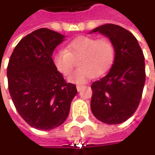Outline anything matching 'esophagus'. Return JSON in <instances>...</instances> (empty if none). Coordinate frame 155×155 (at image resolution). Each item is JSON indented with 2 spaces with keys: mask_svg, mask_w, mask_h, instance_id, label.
Returning <instances> with one entry per match:
<instances>
[{
  "mask_svg": "<svg viewBox=\"0 0 155 155\" xmlns=\"http://www.w3.org/2000/svg\"><path fill=\"white\" fill-rule=\"evenodd\" d=\"M83 88H84V85H81V84H78V85H77V90H78V91H80Z\"/></svg>",
  "mask_w": 155,
  "mask_h": 155,
  "instance_id": "obj_1",
  "label": "esophagus"
}]
</instances>
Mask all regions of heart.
<instances>
[{
  "label": "heart",
  "mask_w": 155,
  "mask_h": 155,
  "mask_svg": "<svg viewBox=\"0 0 155 155\" xmlns=\"http://www.w3.org/2000/svg\"><path fill=\"white\" fill-rule=\"evenodd\" d=\"M114 57V46L109 39L80 36L70 42L65 50L57 51L53 63L59 72L68 77L74 70L75 60L79 58L78 64L80 68L70 78V81L84 83L94 75L104 73L113 63Z\"/></svg>",
  "instance_id": "1"
}]
</instances>
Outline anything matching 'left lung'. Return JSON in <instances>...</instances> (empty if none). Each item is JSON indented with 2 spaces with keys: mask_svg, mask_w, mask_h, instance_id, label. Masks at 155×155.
I'll list each match as a JSON object with an SVG mask.
<instances>
[{
  "mask_svg": "<svg viewBox=\"0 0 155 155\" xmlns=\"http://www.w3.org/2000/svg\"><path fill=\"white\" fill-rule=\"evenodd\" d=\"M99 32L110 38L115 58L108 74L91 84V108L99 121L119 124L137 110L146 80L144 55L138 41L129 31L105 24L91 33Z\"/></svg>",
  "mask_w": 155,
  "mask_h": 155,
  "instance_id": "left-lung-1",
  "label": "left lung"
}]
</instances>
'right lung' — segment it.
<instances>
[{
	"label": "right lung",
	"mask_w": 155,
	"mask_h": 155,
	"mask_svg": "<svg viewBox=\"0 0 155 155\" xmlns=\"http://www.w3.org/2000/svg\"><path fill=\"white\" fill-rule=\"evenodd\" d=\"M64 36L48 28L27 34L9 58L8 91L20 116L34 128L51 130L67 118L78 91L64 80L51 58Z\"/></svg>",
	"instance_id": "right-lung-1"
}]
</instances>
